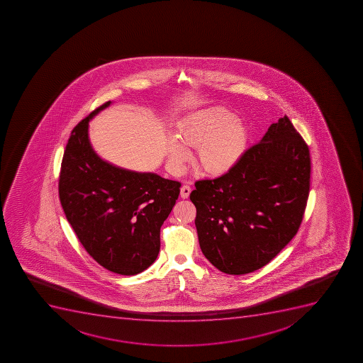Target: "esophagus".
Wrapping results in <instances>:
<instances>
[{
	"instance_id": "1",
	"label": "esophagus",
	"mask_w": 363,
	"mask_h": 363,
	"mask_svg": "<svg viewBox=\"0 0 363 363\" xmlns=\"http://www.w3.org/2000/svg\"><path fill=\"white\" fill-rule=\"evenodd\" d=\"M191 191H192V189H191L189 185H184V186H182V189H180V196L183 199L189 198Z\"/></svg>"
}]
</instances>
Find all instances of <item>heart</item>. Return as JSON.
I'll list each match as a JSON object with an SVG mask.
<instances>
[{"label": "heart", "instance_id": "b5f03b06", "mask_svg": "<svg viewBox=\"0 0 363 363\" xmlns=\"http://www.w3.org/2000/svg\"><path fill=\"white\" fill-rule=\"evenodd\" d=\"M249 141L247 130L236 114L213 108L182 120L176 127V138L167 141V158L174 170H179L189 157L186 145H196V161L202 170L221 174L240 162Z\"/></svg>", "mask_w": 363, "mask_h": 363}]
</instances>
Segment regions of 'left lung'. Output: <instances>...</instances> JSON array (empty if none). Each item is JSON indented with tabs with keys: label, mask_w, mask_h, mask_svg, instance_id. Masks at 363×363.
<instances>
[{
	"label": "left lung",
	"mask_w": 363,
	"mask_h": 363,
	"mask_svg": "<svg viewBox=\"0 0 363 363\" xmlns=\"http://www.w3.org/2000/svg\"><path fill=\"white\" fill-rule=\"evenodd\" d=\"M310 174L309 147L284 116L227 174L196 182L189 199L211 265L246 274L277 257L302 223Z\"/></svg>",
	"instance_id": "obj_1"
}]
</instances>
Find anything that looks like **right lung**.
<instances>
[{"label": "right lung", "instance_id": "add662e5", "mask_svg": "<svg viewBox=\"0 0 363 363\" xmlns=\"http://www.w3.org/2000/svg\"><path fill=\"white\" fill-rule=\"evenodd\" d=\"M110 104L92 111L72 132L61 163L59 196L85 251L108 271L135 275L157 258L162 224L182 184L114 167L94 152L89 121Z\"/></svg>", "mask_w": 363, "mask_h": 363}]
</instances>
